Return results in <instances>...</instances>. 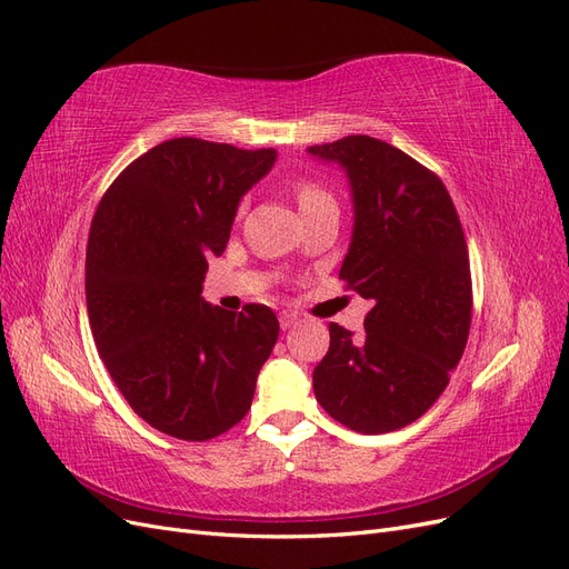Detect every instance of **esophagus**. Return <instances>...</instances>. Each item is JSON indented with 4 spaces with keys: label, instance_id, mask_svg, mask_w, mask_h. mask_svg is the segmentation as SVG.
I'll use <instances>...</instances> for the list:
<instances>
[{
    "label": "esophagus",
    "instance_id": "34e87169",
    "mask_svg": "<svg viewBox=\"0 0 569 569\" xmlns=\"http://www.w3.org/2000/svg\"><path fill=\"white\" fill-rule=\"evenodd\" d=\"M299 322V318L295 316V313H280V327H282V330H289V327H295Z\"/></svg>",
    "mask_w": 569,
    "mask_h": 569
}]
</instances>
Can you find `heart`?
<instances>
[{
  "label": "heart",
  "instance_id": "b5f03b06",
  "mask_svg": "<svg viewBox=\"0 0 569 569\" xmlns=\"http://www.w3.org/2000/svg\"><path fill=\"white\" fill-rule=\"evenodd\" d=\"M295 192H297V201H299L301 211L313 209V206H318L322 201H332V194L327 192V189L316 180H301Z\"/></svg>",
  "mask_w": 569,
  "mask_h": 569
}]
</instances>
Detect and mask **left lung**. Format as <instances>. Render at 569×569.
I'll list each match as a JSON object with an SVG mask.
<instances>
[{"instance_id":"1","label":"left lung","mask_w":569,"mask_h":569,"mask_svg":"<svg viewBox=\"0 0 569 569\" xmlns=\"http://www.w3.org/2000/svg\"><path fill=\"white\" fill-rule=\"evenodd\" d=\"M308 153L347 170L356 222L339 280L372 306L358 337L330 322L316 399L353 432H393L432 408L468 343L472 278L460 218L437 173L375 137Z\"/></svg>"}]
</instances>
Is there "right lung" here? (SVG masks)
I'll use <instances>...</instances> for the list:
<instances>
[{
  "label": "right lung",
  "instance_id": "add662e5",
  "mask_svg": "<svg viewBox=\"0 0 569 569\" xmlns=\"http://www.w3.org/2000/svg\"><path fill=\"white\" fill-rule=\"evenodd\" d=\"M274 149L176 137L134 159L101 197L84 256L97 351L130 408L159 432L209 441L247 416L280 335L268 306L201 299L237 203Z\"/></svg>",
  "mask_w": 569,
  "mask_h": 569
}]
</instances>
